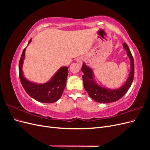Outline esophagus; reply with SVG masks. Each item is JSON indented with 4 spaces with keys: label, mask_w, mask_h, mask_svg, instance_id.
I'll use <instances>...</instances> for the list:
<instances>
[{
    "label": "esophagus",
    "mask_w": 150,
    "mask_h": 150,
    "mask_svg": "<svg viewBox=\"0 0 150 150\" xmlns=\"http://www.w3.org/2000/svg\"><path fill=\"white\" fill-rule=\"evenodd\" d=\"M83 61H84V59L83 57H79L78 59H77V62H78V64H79L80 66L82 65Z\"/></svg>",
    "instance_id": "1"
}]
</instances>
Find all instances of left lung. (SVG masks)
Listing matches in <instances>:
<instances>
[{"label":"left lung","instance_id":"left-lung-1","mask_svg":"<svg viewBox=\"0 0 150 150\" xmlns=\"http://www.w3.org/2000/svg\"><path fill=\"white\" fill-rule=\"evenodd\" d=\"M123 46L126 50L127 55L130 59L131 71L126 83L119 89L113 90L108 89L99 86L94 80L92 69L83 63L82 67H81V71L84 73L83 75L84 87L89 94V97L94 99V101L98 103H104L115 102L119 100L122 96H124L129 89L133 83L134 74V60L128 45L124 43Z\"/></svg>","mask_w":150,"mask_h":150}]
</instances>
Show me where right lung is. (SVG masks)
<instances>
[{
  "instance_id": "add662e5",
  "label": "right lung",
  "mask_w": 150,
  "mask_h": 150,
  "mask_svg": "<svg viewBox=\"0 0 150 150\" xmlns=\"http://www.w3.org/2000/svg\"><path fill=\"white\" fill-rule=\"evenodd\" d=\"M29 40L28 44L30 42ZM26 48V47H25ZM25 48L22 52L19 64V74L21 83L25 92L38 101L52 103L59 99L63 93L68 74V67H62L49 82L42 84L31 83L25 79L22 73V66L25 57Z\"/></svg>"
}]
</instances>
